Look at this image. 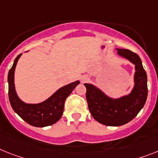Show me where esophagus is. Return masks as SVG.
Segmentation results:
<instances>
[{
    "instance_id": "34e87169",
    "label": "esophagus",
    "mask_w": 158,
    "mask_h": 158,
    "mask_svg": "<svg viewBox=\"0 0 158 158\" xmlns=\"http://www.w3.org/2000/svg\"><path fill=\"white\" fill-rule=\"evenodd\" d=\"M88 79H89V78L87 76V75H83V76H82V83H85V82L88 81Z\"/></svg>"
}]
</instances>
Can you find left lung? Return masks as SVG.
<instances>
[{"label": "left lung", "instance_id": "obj_1", "mask_svg": "<svg viewBox=\"0 0 158 158\" xmlns=\"http://www.w3.org/2000/svg\"><path fill=\"white\" fill-rule=\"evenodd\" d=\"M117 54L135 65L134 87L128 95L120 98L109 97L91 83H84L86 99L91 116L107 126H120L136 117L144 107L148 95L147 75L140 57L131 50L118 49Z\"/></svg>", "mask_w": 158, "mask_h": 158}]
</instances>
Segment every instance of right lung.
Returning <instances> with one entry per match:
<instances>
[{
  "label": "right lung",
  "instance_id": "obj_1",
  "mask_svg": "<svg viewBox=\"0 0 158 158\" xmlns=\"http://www.w3.org/2000/svg\"><path fill=\"white\" fill-rule=\"evenodd\" d=\"M20 54L16 58L13 67L8 74L9 83V99L14 112L26 123L34 127H46L52 125L60 120L63 113L64 103L79 81L77 80L57 90L51 96L39 104H26L18 97L14 84V71Z\"/></svg>",
  "mask_w": 158,
  "mask_h": 158
}]
</instances>
